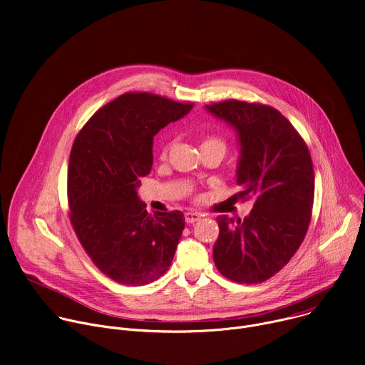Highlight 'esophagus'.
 I'll return each instance as SVG.
<instances>
[{"mask_svg": "<svg viewBox=\"0 0 365 365\" xmlns=\"http://www.w3.org/2000/svg\"><path fill=\"white\" fill-rule=\"evenodd\" d=\"M200 218H202V215H200L199 212H192V211H189V212L185 214V221H186L187 224H193V222L199 221Z\"/></svg>", "mask_w": 365, "mask_h": 365, "instance_id": "1", "label": "esophagus"}]
</instances>
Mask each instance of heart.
Returning <instances> with one entry per match:
<instances>
[{"label":"heart","mask_w":365,"mask_h":365,"mask_svg":"<svg viewBox=\"0 0 365 365\" xmlns=\"http://www.w3.org/2000/svg\"><path fill=\"white\" fill-rule=\"evenodd\" d=\"M205 145H214V147H220V148H222L224 151H225V143L220 138V137H214V135H210L207 138H205L203 140V143H202V145L200 147H205ZM168 150H169V147L166 145L163 150H162V158H166V154H168Z\"/></svg>","instance_id":"b5f03b06"}]
</instances>
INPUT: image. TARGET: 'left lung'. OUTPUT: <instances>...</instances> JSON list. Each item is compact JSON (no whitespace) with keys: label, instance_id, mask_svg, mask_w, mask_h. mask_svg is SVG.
<instances>
[{"label":"left lung","instance_id":"obj_1","mask_svg":"<svg viewBox=\"0 0 365 365\" xmlns=\"http://www.w3.org/2000/svg\"><path fill=\"white\" fill-rule=\"evenodd\" d=\"M206 110L231 124L240 138L238 199H254L242 221L217 218L214 262L237 283H263L279 273L304 240L312 218L315 175L309 148L280 111L257 102L228 99Z\"/></svg>","mask_w":365,"mask_h":365}]
</instances>
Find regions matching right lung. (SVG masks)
I'll return each mask as SVG.
<instances>
[{
	"mask_svg": "<svg viewBox=\"0 0 365 365\" xmlns=\"http://www.w3.org/2000/svg\"><path fill=\"white\" fill-rule=\"evenodd\" d=\"M192 107L128 92L99 108L73 141L69 220L92 263L117 283L148 284L173 262L185 217L180 211L148 214L137 187L153 166V137Z\"/></svg>",
	"mask_w": 365,
	"mask_h": 365,
	"instance_id": "obj_1",
	"label": "right lung"
}]
</instances>
